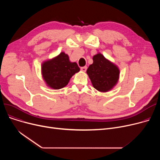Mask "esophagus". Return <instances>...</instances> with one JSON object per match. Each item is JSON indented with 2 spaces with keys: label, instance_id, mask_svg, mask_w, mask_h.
Here are the masks:
<instances>
[{
  "label": "esophagus",
  "instance_id": "34e87169",
  "mask_svg": "<svg viewBox=\"0 0 160 160\" xmlns=\"http://www.w3.org/2000/svg\"><path fill=\"white\" fill-rule=\"evenodd\" d=\"M87 66H84V67H81V70L83 71V72H86V70H87Z\"/></svg>",
  "mask_w": 160,
  "mask_h": 160
}]
</instances>
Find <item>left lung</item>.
Listing matches in <instances>:
<instances>
[{
  "label": "left lung",
  "mask_w": 160,
  "mask_h": 160,
  "mask_svg": "<svg viewBox=\"0 0 160 160\" xmlns=\"http://www.w3.org/2000/svg\"><path fill=\"white\" fill-rule=\"evenodd\" d=\"M93 63L89 66L86 71L92 85L102 93L110 91L118 82L119 67L100 52L93 57Z\"/></svg>",
  "instance_id": "obj_1"
}]
</instances>
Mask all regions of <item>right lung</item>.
<instances>
[{"label": "right lung", "instance_id": "right-lung-1", "mask_svg": "<svg viewBox=\"0 0 160 160\" xmlns=\"http://www.w3.org/2000/svg\"><path fill=\"white\" fill-rule=\"evenodd\" d=\"M79 71L77 63L70 62L69 56L63 52L41 65L42 77L47 86L54 89L66 86L72 76Z\"/></svg>", "mask_w": 160, "mask_h": 160}]
</instances>
